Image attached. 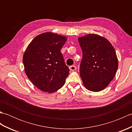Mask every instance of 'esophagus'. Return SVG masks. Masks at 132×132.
<instances>
[{"label": "esophagus", "instance_id": "esophagus-1", "mask_svg": "<svg viewBox=\"0 0 132 132\" xmlns=\"http://www.w3.org/2000/svg\"><path fill=\"white\" fill-rule=\"evenodd\" d=\"M69 69L71 71H74L77 69V68H76V66H71L69 67Z\"/></svg>", "mask_w": 132, "mask_h": 132}]
</instances>
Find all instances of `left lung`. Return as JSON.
<instances>
[{
  "label": "left lung",
  "mask_w": 132,
  "mask_h": 132,
  "mask_svg": "<svg viewBox=\"0 0 132 132\" xmlns=\"http://www.w3.org/2000/svg\"><path fill=\"white\" fill-rule=\"evenodd\" d=\"M83 57L80 75L86 89L99 92L113 80L118 68V59L112 45L107 39L96 34L78 38Z\"/></svg>",
  "instance_id": "8db88e82"
}]
</instances>
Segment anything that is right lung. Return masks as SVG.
I'll return each instance as SVG.
<instances>
[{"label":"right lung","mask_w":132,"mask_h":132,"mask_svg":"<svg viewBox=\"0 0 132 132\" xmlns=\"http://www.w3.org/2000/svg\"><path fill=\"white\" fill-rule=\"evenodd\" d=\"M66 36L45 32L36 36L27 46L23 61L32 83L44 92L53 93L62 87L69 74L61 49Z\"/></svg>","instance_id":"obj_1"}]
</instances>
